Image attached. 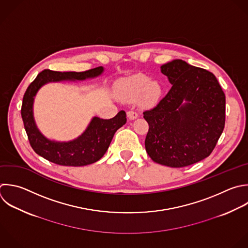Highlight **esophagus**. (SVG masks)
Returning <instances> with one entry per match:
<instances>
[{"label":"esophagus","mask_w":248,"mask_h":248,"mask_svg":"<svg viewBox=\"0 0 248 248\" xmlns=\"http://www.w3.org/2000/svg\"><path fill=\"white\" fill-rule=\"evenodd\" d=\"M127 115H128V117H129L130 119H136L139 114H138V112H136L135 110H129V111L127 112Z\"/></svg>","instance_id":"34e87169"}]
</instances>
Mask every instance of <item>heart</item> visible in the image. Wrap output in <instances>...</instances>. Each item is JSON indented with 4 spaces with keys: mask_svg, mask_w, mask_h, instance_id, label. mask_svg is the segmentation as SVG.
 <instances>
[{
    "mask_svg": "<svg viewBox=\"0 0 248 248\" xmlns=\"http://www.w3.org/2000/svg\"><path fill=\"white\" fill-rule=\"evenodd\" d=\"M143 93L147 101H154L160 95L161 89L156 82H150L143 75L134 76L119 85V94L124 100H136Z\"/></svg>",
    "mask_w": 248,
    "mask_h": 248,
    "instance_id": "b5f03b06",
    "label": "heart"
}]
</instances>
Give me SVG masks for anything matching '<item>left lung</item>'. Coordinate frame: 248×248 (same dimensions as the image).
<instances>
[{"label":"left lung","instance_id":"8db88e82","mask_svg":"<svg viewBox=\"0 0 248 248\" xmlns=\"http://www.w3.org/2000/svg\"><path fill=\"white\" fill-rule=\"evenodd\" d=\"M161 69L171 88L143 111L149 126L145 149L154 162L182 168L206 158L216 146L225 126V94L212 73L185 61Z\"/></svg>","mask_w":248,"mask_h":248}]
</instances>
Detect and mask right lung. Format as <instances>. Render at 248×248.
<instances>
[{
  "label": "right lung",
  "instance_id": "add662e5",
  "mask_svg": "<svg viewBox=\"0 0 248 248\" xmlns=\"http://www.w3.org/2000/svg\"><path fill=\"white\" fill-rule=\"evenodd\" d=\"M102 67L84 72H55L48 69L41 72L28 86L22 101L21 116L29 142L34 151L45 159L61 166L80 167L99 161L108 150L115 132L126 121V112L120 110L113 118L94 117L87 130L78 139L70 142H55L46 139L37 129L33 118V101L42 85L63 79H85L101 75Z\"/></svg>",
  "mask_w": 248,
  "mask_h": 248
}]
</instances>
